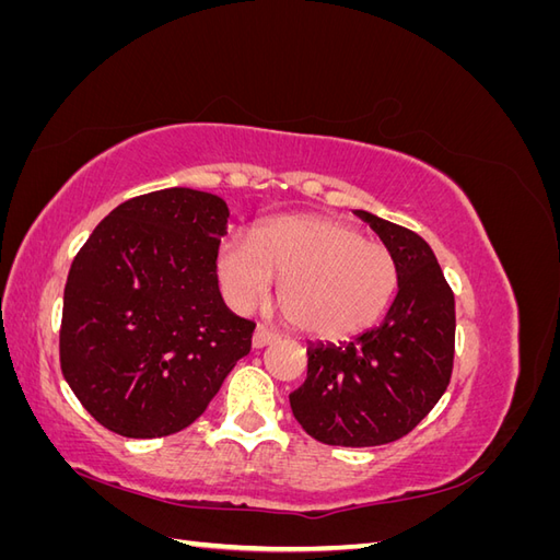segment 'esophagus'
<instances>
[{
	"mask_svg": "<svg viewBox=\"0 0 560 560\" xmlns=\"http://www.w3.org/2000/svg\"><path fill=\"white\" fill-rule=\"evenodd\" d=\"M276 338H278V334H276V331H270L268 327L259 325L257 329H254V336H252V346H254V348H266L268 343H273Z\"/></svg>",
	"mask_w": 560,
	"mask_h": 560,
	"instance_id": "obj_1",
	"label": "esophagus"
}]
</instances>
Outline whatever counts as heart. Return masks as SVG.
Returning a JSON list of instances; mask_svg holds the SVG:
<instances>
[{"mask_svg":"<svg viewBox=\"0 0 560 560\" xmlns=\"http://www.w3.org/2000/svg\"><path fill=\"white\" fill-rule=\"evenodd\" d=\"M219 280L235 308L249 311L280 278L278 301L317 338H346L383 315L399 284L395 254L341 219L287 214L257 235L229 233L217 254Z\"/></svg>","mask_w":560,"mask_h":560,"instance_id":"1","label":"heart"}]
</instances>
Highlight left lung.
Instances as JSON below:
<instances>
[{
    "instance_id": "8db88e82",
    "label": "left lung",
    "mask_w": 560,
    "mask_h": 560,
    "mask_svg": "<svg viewBox=\"0 0 560 560\" xmlns=\"http://www.w3.org/2000/svg\"><path fill=\"white\" fill-rule=\"evenodd\" d=\"M399 266V290L378 327L341 346H311L292 413L329 446L397 442L446 393L455 352V299L418 233L358 210Z\"/></svg>"
}]
</instances>
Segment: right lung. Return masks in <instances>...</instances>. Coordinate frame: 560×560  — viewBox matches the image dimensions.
<instances>
[{"label": "right lung", "instance_id": "right-lung-1", "mask_svg": "<svg viewBox=\"0 0 560 560\" xmlns=\"http://www.w3.org/2000/svg\"><path fill=\"white\" fill-rule=\"evenodd\" d=\"M226 219L219 196L173 186L121 202L79 249L60 366L100 425L130 439L189 428L249 352L254 322L217 280Z\"/></svg>", "mask_w": 560, "mask_h": 560}]
</instances>
